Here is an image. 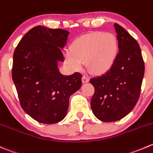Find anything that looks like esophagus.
Wrapping results in <instances>:
<instances>
[{"instance_id":"esophagus-1","label":"esophagus","mask_w":153,"mask_h":153,"mask_svg":"<svg viewBox=\"0 0 153 153\" xmlns=\"http://www.w3.org/2000/svg\"><path fill=\"white\" fill-rule=\"evenodd\" d=\"M82 81H83V83L88 82V81H89V78L87 76H86V75H83Z\"/></svg>"}]
</instances>
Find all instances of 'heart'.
I'll use <instances>...</instances> for the list:
<instances>
[{
  "label": "heart",
  "mask_w": 153,
  "mask_h": 153,
  "mask_svg": "<svg viewBox=\"0 0 153 153\" xmlns=\"http://www.w3.org/2000/svg\"><path fill=\"white\" fill-rule=\"evenodd\" d=\"M119 51L116 36L112 33L94 32L80 37L70 50L64 53L66 65L73 71H80L84 63L96 75L106 73L115 63Z\"/></svg>",
  "instance_id": "b5f03b06"
}]
</instances>
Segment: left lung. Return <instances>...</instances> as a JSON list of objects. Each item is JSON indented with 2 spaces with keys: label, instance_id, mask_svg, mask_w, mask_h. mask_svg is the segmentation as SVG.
Wrapping results in <instances>:
<instances>
[{
  "label": "left lung",
  "instance_id": "8db88e82",
  "mask_svg": "<svg viewBox=\"0 0 153 153\" xmlns=\"http://www.w3.org/2000/svg\"><path fill=\"white\" fill-rule=\"evenodd\" d=\"M119 52L108 72L93 78L92 111L103 122L120 120L137 104L144 75V62L138 43L123 27L114 24Z\"/></svg>",
  "mask_w": 153,
  "mask_h": 153
}]
</instances>
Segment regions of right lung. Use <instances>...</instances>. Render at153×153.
Instances as JSON below:
<instances>
[{"label": "right lung", "instance_id": "1", "mask_svg": "<svg viewBox=\"0 0 153 153\" xmlns=\"http://www.w3.org/2000/svg\"><path fill=\"white\" fill-rule=\"evenodd\" d=\"M69 34L65 30L34 27L14 51L12 78L19 102L37 122L53 124L64 119L69 97L81 87V74L63 75L58 69Z\"/></svg>", "mask_w": 153, "mask_h": 153}]
</instances>
